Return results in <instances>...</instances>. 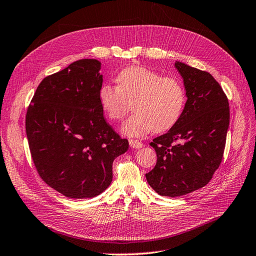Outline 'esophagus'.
Here are the masks:
<instances>
[{"label":"esophagus","instance_id":"obj_1","mask_svg":"<svg viewBox=\"0 0 256 256\" xmlns=\"http://www.w3.org/2000/svg\"><path fill=\"white\" fill-rule=\"evenodd\" d=\"M130 142V146L133 148V149H140V148L144 146V144L138 142V140H135V139H130L128 140Z\"/></svg>","mask_w":256,"mask_h":256}]
</instances>
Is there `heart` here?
I'll use <instances>...</instances> for the list:
<instances>
[{"instance_id":"heart-1","label":"heart","mask_w":256,"mask_h":256,"mask_svg":"<svg viewBox=\"0 0 256 256\" xmlns=\"http://www.w3.org/2000/svg\"><path fill=\"white\" fill-rule=\"evenodd\" d=\"M117 86L104 84L98 92L102 110L120 121L132 108L135 112L121 128L123 135L142 137L152 130L164 132L176 124L183 112L185 90L174 78L144 67H128L118 73Z\"/></svg>"}]
</instances>
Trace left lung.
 <instances>
[{"label": "left lung", "instance_id": "8db88e82", "mask_svg": "<svg viewBox=\"0 0 256 256\" xmlns=\"http://www.w3.org/2000/svg\"><path fill=\"white\" fill-rule=\"evenodd\" d=\"M187 101L178 122L150 144L158 155L146 174L164 196H180L208 184L222 160L230 123L226 94L212 74L176 62Z\"/></svg>", "mask_w": 256, "mask_h": 256}]
</instances>
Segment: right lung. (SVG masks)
Listing matches in <instances>:
<instances>
[{
	"mask_svg": "<svg viewBox=\"0 0 256 256\" xmlns=\"http://www.w3.org/2000/svg\"><path fill=\"white\" fill-rule=\"evenodd\" d=\"M101 62L80 60L42 80L26 119L40 178L72 199L94 198L112 180V162L128 149L106 123L98 101Z\"/></svg>",
	"mask_w": 256,
	"mask_h": 256,
	"instance_id": "right-lung-1",
	"label": "right lung"
}]
</instances>
